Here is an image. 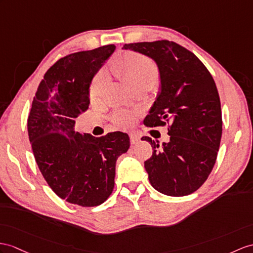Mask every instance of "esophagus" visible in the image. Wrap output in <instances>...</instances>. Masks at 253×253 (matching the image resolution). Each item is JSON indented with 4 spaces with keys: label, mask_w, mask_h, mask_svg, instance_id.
I'll return each instance as SVG.
<instances>
[{
    "label": "esophagus",
    "mask_w": 253,
    "mask_h": 253,
    "mask_svg": "<svg viewBox=\"0 0 253 253\" xmlns=\"http://www.w3.org/2000/svg\"><path fill=\"white\" fill-rule=\"evenodd\" d=\"M139 138H140V136L138 134H136V133H132V134H130V140H131V144H136L137 141L139 140Z\"/></svg>",
    "instance_id": "esophagus-1"
}]
</instances>
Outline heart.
<instances>
[{
  "label": "heart",
  "mask_w": 253,
  "mask_h": 253,
  "mask_svg": "<svg viewBox=\"0 0 253 253\" xmlns=\"http://www.w3.org/2000/svg\"><path fill=\"white\" fill-rule=\"evenodd\" d=\"M114 73L122 82H125L133 90L139 88L153 87L160 78L157 64L144 54L126 52L113 66ZM106 87V77L104 74H97L90 85L89 96L92 103L101 100ZM135 120V115L126 110H117L113 116L115 125L120 126H131Z\"/></svg>",
  "instance_id": "obj_1"
}]
</instances>
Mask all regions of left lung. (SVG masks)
<instances>
[{
	"instance_id": "obj_1",
	"label": "left lung",
	"mask_w": 253,
	"mask_h": 253,
	"mask_svg": "<svg viewBox=\"0 0 253 253\" xmlns=\"http://www.w3.org/2000/svg\"><path fill=\"white\" fill-rule=\"evenodd\" d=\"M156 61L161 92L144 125H168L169 143L143 136L152 147L145 161L151 186L169 196L195 192L204 183L217 160L222 114L214 80L207 67L187 48L168 40L125 44Z\"/></svg>"
}]
</instances>
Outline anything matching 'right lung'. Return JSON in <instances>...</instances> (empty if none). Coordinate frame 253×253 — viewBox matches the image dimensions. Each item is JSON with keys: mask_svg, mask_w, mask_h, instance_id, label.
I'll use <instances>...</instances> for the list:
<instances>
[{"mask_svg": "<svg viewBox=\"0 0 253 253\" xmlns=\"http://www.w3.org/2000/svg\"><path fill=\"white\" fill-rule=\"evenodd\" d=\"M116 49L106 45L59 59L44 75L33 98L28 133L35 161L48 186L71 204H103L115 187L116 162L130 147L128 135L84 136L74 130L88 109L94 74Z\"/></svg>", "mask_w": 253, "mask_h": 253, "instance_id": "1", "label": "right lung"}]
</instances>
